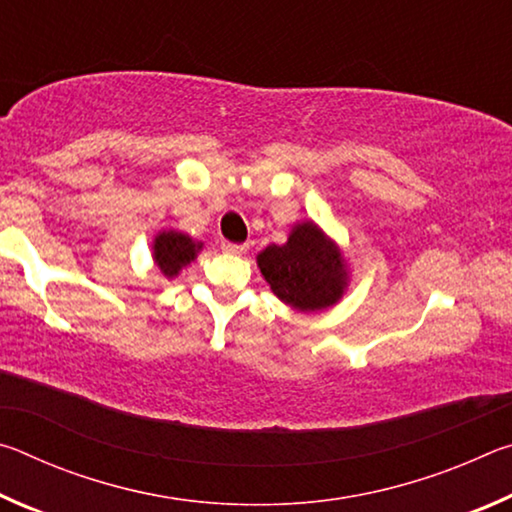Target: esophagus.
<instances>
[{
    "label": "esophagus",
    "instance_id": "34e87169",
    "mask_svg": "<svg viewBox=\"0 0 512 512\" xmlns=\"http://www.w3.org/2000/svg\"><path fill=\"white\" fill-rule=\"evenodd\" d=\"M221 248H223V253H230V255H244L248 246H244V244H230V241H223Z\"/></svg>",
    "mask_w": 512,
    "mask_h": 512
}]
</instances>
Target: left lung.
<instances>
[{
	"mask_svg": "<svg viewBox=\"0 0 512 512\" xmlns=\"http://www.w3.org/2000/svg\"><path fill=\"white\" fill-rule=\"evenodd\" d=\"M257 264L275 296L300 311L334 305L348 284L341 253L314 223L296 225L287 244L268 246Z\"/></svg>",
	"mask_w": 512,
	"mask_h": 512,
	"instance_id": "obj_1",
	"label": "left lung"
}]
</instances>
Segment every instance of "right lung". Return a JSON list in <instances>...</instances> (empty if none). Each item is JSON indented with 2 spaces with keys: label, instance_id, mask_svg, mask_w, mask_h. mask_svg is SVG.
I'll return each mask as SVG.
<instances>
[{
  "label": "right lung",
  "instance_id": "1",
  "mask_svg": "<svg viewBox=\"0 0 512 512\" xmlns=\"http://www.w3.org/2000/svg\"><path fill=\"white\" fill-rule=\"evenodd\" d=\"M198 250H201V244H196V241H192L187 235H180V232L171 230L160 232V235L155 237L153 257L155 264L160 266V271L167 277H173L178 275V271L185 264L192 262Z\"/></svg>",
  "mask_w": 512,
  "mask_h": 512
}]
</instances>
